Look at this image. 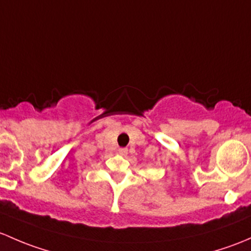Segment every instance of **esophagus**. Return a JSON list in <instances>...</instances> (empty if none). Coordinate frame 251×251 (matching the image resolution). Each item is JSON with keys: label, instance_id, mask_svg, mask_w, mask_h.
Instances as JSON below:
<instances>
[{"label": "esophagus", "instance_id": "1", "mask_svg": "<svg viewBox=\"0 0 251 251\" xmlns=\"http://www.w3.org/2000/svg\"><path fill=\"white\" fill-rule=\"evenodd\" d=\"M118 152H120L121 156H126V154L128 153V150H126V149H120V150H118Z\"/></svg>", "mask_w": 251, "mask_h": 251}]
</instances>
